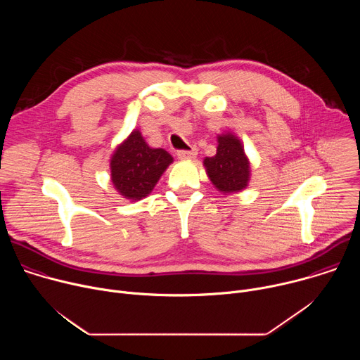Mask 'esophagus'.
Returning <instances> with one entry per match:
<instances>
[{
  "mask_svg": "<svg viewBox=\"0 0 360 360\" xmlns=\"http://www.w3.org/2000/svg\"><path fill=\"white\" fill-rule=\"evenodd\" d=\"M196 153H198V150H196V148H191V149H181V150H178V158L179 160H192V158H195L196 157Z\"/></svg>",
  "mask_w": 360,
  "mask_h": 360,
  "instance_id": "34e87169",
  "label": "esophagus"
}]
</instances>
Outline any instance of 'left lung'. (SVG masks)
Wrapping results in <instances>:
<instances>
[{
	"mask_svg": "<svg viewBox=\"0 0 360 360\" xmlns=\"http://www.w3.org/2000/svg\"><path fill=\"white\" fill-rule=\"evenodd\" d=\"M212 184L224 193L238 192L248 185L249 162L236 136L228 134L218 138L217 155L205 158Z\"/></svg>",
	"mask_w": 360,
	"mask_h": 360,
	"instance_id": "1",
	"label": "left lung"
}]
</instances>
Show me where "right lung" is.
<instances>
[{"mask_svg": "<svg viewBox=\"0 0 360 360\" xmlns=\"http://www.w3.org/2000/svg\"><path fill=\"white\" fill-rule=\"evenodd\" d=\"M172 162L165 149L149 148L139 131H134L111 160L112 182L131 200L145 198Z\"/></svg>", "mask_w": 360, "mask_h": 360, "instance_id": "obj_1", "label": "right lung"}]
</instances>
